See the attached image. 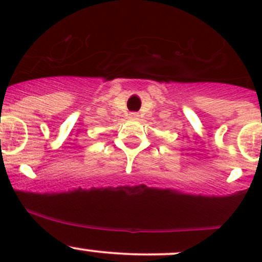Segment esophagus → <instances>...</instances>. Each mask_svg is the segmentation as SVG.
Masks as SVG:
<instances>
[{
	"instance_id": "obj_1",
	"label": "esophagus",
	"mask_w": 262,
	"mask_h": 262,
	"mask_svg": "<svg viewBox=\"0 0 262 262\" xmlns=\"http://www.w3.org/2000/svg\"><path fill=\"white\" fill-rule=\"evenodd\" d=\"M129 116H130V118H133V119H138V113H130V114H129Z\"/></svg>"
}]
</instances>
